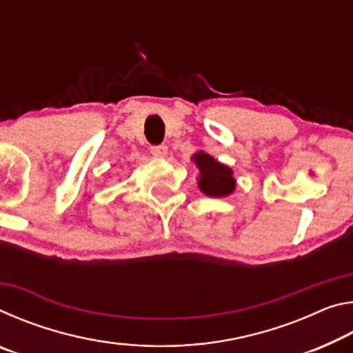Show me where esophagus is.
Listing matches in <instances>:
<instances>
[{
	"label": "esophagus",
	"mask_w": 353,
	"mask_h": 353,
	"mask_svg": "<svg viewBox=\"0 0 353 353\" xmlns=\"http://www.w3.org/2000/svg\"><path fill=\"white\" fill-rule=\"evenodd\" d=\"M151 152L152 155H155V157H165L166 152H168V148L165 145H155L151 148Z\"/></svg>",
	"instance_id": "esophagus-1"
}]
</instances>
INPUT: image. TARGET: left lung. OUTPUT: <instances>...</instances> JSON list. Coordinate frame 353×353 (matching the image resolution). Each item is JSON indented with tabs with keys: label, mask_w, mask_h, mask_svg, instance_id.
I'll return each instance as SVG.
<instances>
[{
	"label": "left lung",
	"mask_w": 353,
	"mask_h": 353,
	"mask_svg": "<svg viewBox=\"0 0 353 353\" xmlns=\"http://www.w3.org/2000/svg\"><path fill=\"white\" fill-rule=\"evenodd\" d=\"M194 162L201 171L199 188L210 198L229 196L235 190V179L229 166L219 163L205 152L194 154Z\"/></svg>",
	"instance_id": "obj_1"
}]
</instances>
